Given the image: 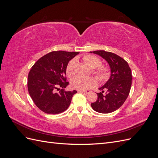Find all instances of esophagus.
<instances>
[{"instance_id": "34e87169", "label": "esophagus", "mask_w": 158, "mask_h": 158, "mask_svg": "<svg viewBox=\"0 0 158 158\" xmlns=\"http://www.w3.org/2000/svg\"><path fill=\"white\" fill-rule=\"evenodd\" d=\"M78 92H81V93H83V94H88L90 93V91H88V90H86V91H78Z\"/></svg>"}]
</instances>
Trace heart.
I'll list each match as a JSON object with an SVG mask.
<instances>
[{"mask_svg":"<svg viewBox=\"0 0 158 158\" xmlns=\"http://www.w3.org/2000/svg\"><path fill=\"white\" fill-rule=\"evenodd\" d=\"M83 60L91 68H92V73L96 78L101 82H106L109 79L111 71L106 66H102V61L98 56L94 55L85 56ZM77 60L75 59L69 61L66 68V73L69 77H72L75 73V68ZM71 87L78 91H85L93 88L97 85V81L94 78H84L77 76L73 78L70 82Z\"/></svg>","mask_w":158,"mask_h":158,"instance_id":"b5f03b06","label":"heart"}]
</instances>
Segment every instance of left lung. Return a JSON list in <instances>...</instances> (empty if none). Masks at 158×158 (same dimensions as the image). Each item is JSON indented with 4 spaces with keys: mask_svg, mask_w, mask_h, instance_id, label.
I'll return each instance as SVG.
<instances>
[{
    "mask_svg": "<svg viewBox=\"0 0 158 158\" xmlns=\"http://www.w3.org/2000/svg\"><path fill=\"white\" fill-rule=\"evenodd\" d=\"M93 52L108 62L111 75L107 83L99 88L101 92L97 93V101L91 103V106L98 113H111L125 103L130 93L132 80L131 69L125 59L113 52L103 50Z\"/></svg>",
    "mask_w": 158,
    "mask_h": 158,
    "instance_id": "obj_1",
    "label": "left lung"
}]
</instances>
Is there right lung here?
I'll use <instances>...</instances> for the list:
<instances>
[{
  "instance_id": "obj_1",
  "label": "right lung",
  "mask_w": 158,
  "mask_h": 158,
  "mask_svg": "<svg viewBox=\"0 0 158 158\" xmlns=\"http://www.w3.org/2000/svg\"><path fill=\"white\" fill-rule=\"evenodd\" d=\"M78 52L52 51L38 60L28 74L27 89L33 102L43 112L63 113L69 107L76 90H64L66 82V68Z\"/></svg>"
}]
</instances>
